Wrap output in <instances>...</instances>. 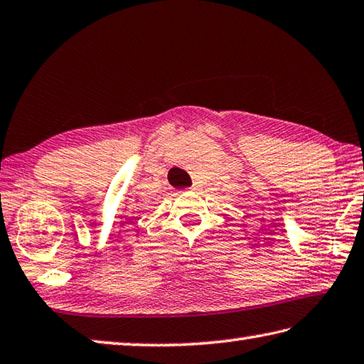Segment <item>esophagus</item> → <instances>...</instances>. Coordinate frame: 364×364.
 <instances>
[{
  "label": "esophagus",
  "instance_id": "obj_1",
  "mask_svg": "<svg viewBox=\"0 0 364 364\" xmlns=\"http://www.w3.org/2000/svg\"><path fill=\"white\" fill-rule=\"evenodd\" d=\"M200 189V184L199 183H194L193 186H191V191H199Z\"/></svg>",
  "mask_w": 364,
  "mask_h": 364
}]
</instances>
